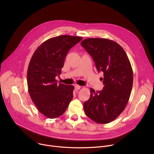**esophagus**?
<instances>
[{"mask_svg": "<svg viewBox=\"0 0 154 154\" xmlns=\"http://www.w3.org/2000/svg\"><path fill=\"white\" fill-rule=\"evenodd\" d=\"M80 88H81V86H80V85H75V89L76 90H80Z\"/></svg>", "mask_w": 154, "mask_h": 154, "instance_id": "obj_1", "label": "esophagus"}]
</instances>
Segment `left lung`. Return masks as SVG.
<instances>
[{"mask_svg": "<svg viewBox=\"0 0 154 154\" xmlns=\"http://www.w3.org/2000/svg\"><path fill=\"white\" fill-rule=\"evenodd\" d=\"M81 45L93 58L97 71L103 72L102 91L90 88V99L83 103L86 115L99 124L115 120L125 109L133 86V71L123 48L114 41L87 38Z\"/></svg>", "mask_w": 154, "mask_h": 154, "instance_id": "1", "label": "left lung"}]
</instances>
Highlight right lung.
Returning <instances> with one entry per match:
<instances>
[{"instance_id": "add662e5", "label": "right lung", "mask_w": 154, "mask_h": 154, "mask_svg": "<svg viewBox=\"0 0 154 154\" xmlns=\"http://www.w3.org/2000/svg\"><path fill=\"white\" fill-rule=\"evenodd\" d=\"M82 37L60 35L50 38L35 51L29 64L27 85L38 111L49 118L62 115L73 98V85L58 83L68 51Z\"/></svg>"}]
</instances>
